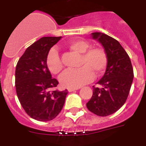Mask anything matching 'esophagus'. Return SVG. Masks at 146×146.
Listing matches in <instances>:
<instances>
[{"mask_svg":"<svg viewBox=\"0 0 146 146\" xmlns=\"http://www.w3.org/2000/svg\"><path fill=\"white\" fill-rule=\"evenodd\" d=\"M79 88H68V91L69 92H74V91H76V90H78Z\"/></svg>","mask_w":146,"mask_h":146,"instance_id":"1","label":"esophagus"}]
</instances>
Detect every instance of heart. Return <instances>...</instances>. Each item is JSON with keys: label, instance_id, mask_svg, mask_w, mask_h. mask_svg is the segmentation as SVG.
<instances>
[{"label": "heart", "instance_id": "heart-1", "mask_svg": "<svg viewBox=\"0 0 146 146\" xmlns=\"http://www.w3.org/2000/svg\"><path fill=\"white\" fill-rule=\"evenodd\" d=\"M70 51L81 54L80 66L78 70H67L60 76L61 84L66 88H79L93 80L95 74L101 76L107 67L108 57L106 51L98 47H90L85 40H78L68 44ZM48 70L53 74L59 73L63 68L58 51L51 48L46 58Z\"/></svg>", "mask_w": 146, "mask_h": 146}]
</instances>
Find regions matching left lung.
Instances as JSON below:
<instances>
[{
    "mask_svg": "<svg viewBox=\"0 0 146 146\" xmlns=\"http://www.w3.org/2000/svg\"><path fill=\"white\" fill-rule=\"evenodd\" d=\"M105 48L108 64L104 76L93 86V95L87 103L92 113L100 116L113 114L125 103L130 92L134 73L128 54L119 42L102 33H92Z\"/></svg>",
    "mask_w": 146,
    "mask_h": 146,
    "instance_id": "obj_1",
    "label": "left lung"
}]
</instances>
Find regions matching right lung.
Masks as SVG:
<instances>
[{"mask_svg": "<svg viewBox=\"0 0 146 146\" xmlns=\"http://www.w3.org/2000/svg\"><path fill=\"white\" fill-rule=\"evenodd\" d=\"M62 36H44L29 48L18 61L15 68V89L25 112L34 119L49 121L62 109L68 91H52L58 80L51 77L46 58L51 47Z\"/></svg>", "mask_w": 146, "mask_h": 146, "instance_id": "1", "label": "right lung"}]
</instances>
